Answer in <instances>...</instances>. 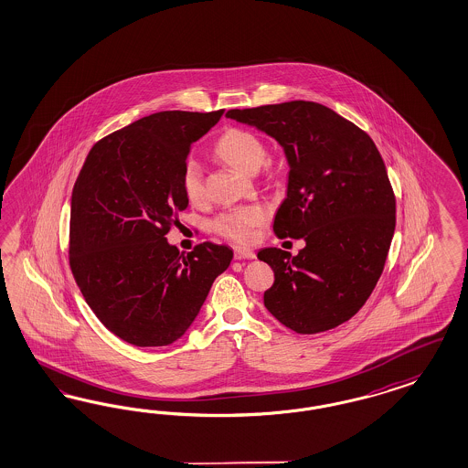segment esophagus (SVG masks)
<instances>
[{"mask_svg":"<svg viewBox=\"0 0 468 468\" xmlns=\"http://www.w3.org/2000/svg\"><path fill=\"white\" fill-rule=\"evenodd\" d=\"M233 254H235V259H237V261H243V259H256V254H254L250 249H243V247H235Z\"/></svg>","mask_w":468,"mask_h":468,"instance_id":"obj_1","label":"esophagus"}]
</instances>
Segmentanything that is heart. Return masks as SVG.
I'll list each match as a JSON object with an SVG mask.
<instances>
[{"mask_svg": "<svg viewBox=\"0 0 468 468\" xmlns=\"http://www.w3.org/2000/svg\"><path fill=\"white\" fill-rule=\"evenodd\" d=\"M216 154L247 175H254L266 161L268 150L261 136L243 128L226 129L216 142ZM181 190L192 204H200L206 198L204 169L197 159H188L181 173ZM266 219V210L258 204L233 206L216 214L210 221V229L228 240L249 242L254 229Z\"/></svg>", "mask_w": 468, "mask_h": 468, "instance_id": "1", "label": "heart"}]
</instances>
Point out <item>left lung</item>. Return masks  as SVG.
<instances>
[{"label":"left lung","mask_w":468,"mask_h":468,"mask_svg":"<svg viewBox=\"0 0 468 468\" xmlns=\"http://www.w3.org/2000/svg\"><path fill=\"white\" fill-rule=\"evenodd\" d=\"M226 117L283 146L289 188L273 231L306 240L297 256L276 247L259 250L274 273L264 306L297 334L347 322L384 271L396 228V197L378 148L363 129L316 101L233 109Z\"/></svg>","instance_id":"obj_1"}]
</instances>
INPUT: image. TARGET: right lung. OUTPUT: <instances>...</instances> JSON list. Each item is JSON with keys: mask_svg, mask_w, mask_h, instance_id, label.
Segmentation results:
<instances>
[{"mask_svg": "<svg viewBox=\"0 0 468 468\" xmlns=\"http://www.w3.org/2000/svg\"><path fill=\"white\" fill-rule=\"evenodd\" d=\"M223 112L146 115L98 140L76 179L70 270L98 320L133 346L179 339L233 259L229 247L212 242L181 256L165 239L188 206L181 173L192 144Z\"/></svg>", "mask_w": 468, "mask_h": 468, "instance_id": "obj_1", "label": "right lung"}]
</instances>
